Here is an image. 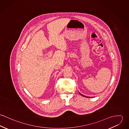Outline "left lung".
I'll use <instances>...</instances> for the list:
<instances>
[{"label":"left lung","instance_id":"obj_1","mask_svg":"<svg viewBox=\"0 0 129 129\" xmlns=\"http://www.w3.org/2000/svg\"><path fill=\"white\" fill-rule=\"evenodd\" d=\"M79 94H81V95L82 96H83V97H87V96H84V95H82V94H80V93H79Z\"/></svg>","mask_w":129,"mask_h":129}]
</instances>
